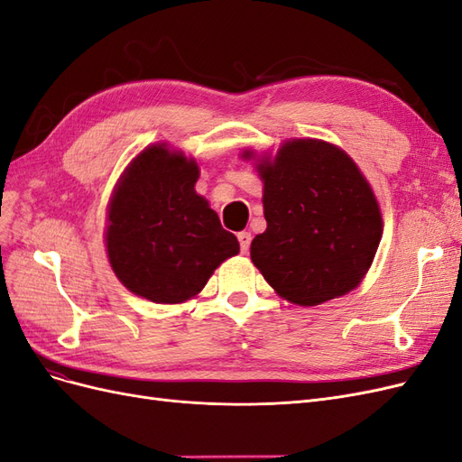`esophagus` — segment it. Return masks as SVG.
<instances>
[{
    "label": "esophagus",
    "mask_w": 462,
    "mask_h": 462,
    "mask_svg": "<svg viewBox=\"0 0 462 462\" xmlns=\"http://www.w3.org/2000/svg\"><path fill=\"white\" fill-rule=\"evenodd\" d=\"M236 239H239V245H241V253H248L250 248V241H253V235H250L248 231H241L239 235H236Z\"/></svg>",
    "instance_id": "obj_1"
}]
</instances>
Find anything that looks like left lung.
I'll return each mask as SVG.
<instances>
[{
    "mask_svg": "<svg viewBox=\"0 0 462 462\" xmlns=\"http://www.w3.org/2000/svg\"><path fill=\"white\" fill-rule=\"evenodd\" d=\"M243 158H256L243 152ZM268 227L250 258L282 299L316 306L353 291L382 239V212L358 165L316 138H292L256 163Z\"/></svg>",
    "mask_w": 462,
    "mask_h": 462,
    "instance_id": "obj_1",
    "label": "left lung"
}]
</instances>
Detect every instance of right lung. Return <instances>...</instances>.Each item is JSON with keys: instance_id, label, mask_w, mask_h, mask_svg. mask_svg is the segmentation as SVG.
<instances>
[{"instance_id": "obj_1", "label": "right lung", "mask_w": 462, "mask_h": 462, "mask_svg": "<svg viewBox=\"0 0 462 462\" xmlns=\"http://www.w3.org/2000/svg\"><path fill=\"white\" fill-rule=\"evenodd\" d=\"M199 163L153 144L121 175L107 209L106 248L119 282L158 304L185 302L217 265L239 254V241L221 227L194 190Z\"/></svg>"}]
</instances>
